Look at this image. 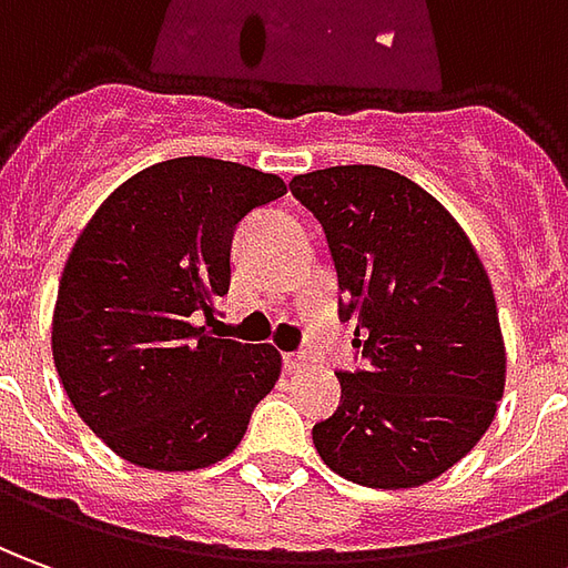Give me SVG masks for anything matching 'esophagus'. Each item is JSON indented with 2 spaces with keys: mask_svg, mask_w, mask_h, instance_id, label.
I'll return each mask as SVG.
<instances>
[{
  "mask_svg": "<svg viewBox=\"0 0 568 568\" xmlns=\"http://www.w3.org/2000/svg\"><path fill=\"white\" fill-rule=\"evenodd\" d=\"M308 365H312V355L308 352H287L284 355V367L287 371H306Z\"/></svg>",
  "mask_w": 568,
  "mask_h": 568,
  "instance_id": "esophagus-1",
  "label": "esophagus"
}]
</instances>
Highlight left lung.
I'll return each mask as SVG.
<instances>
[{"instance_id":"left-lung-1","label":"left lung","mask_w":568,"mask_h":568,"mask_svg":"<svg viewBox=\"0 0 568 568\" xmlns=\"http://www.w3.org/2000/svg\"><path fill=\"white\" fill-rule=\"evenodd\" d=\"M322 222L355 355L339 408L312 426L322 460L371 488L436 479L483 439L504 396L498 306L470 237L433 194L383 166L291 182Z\"/></svg>"}]
</instances>
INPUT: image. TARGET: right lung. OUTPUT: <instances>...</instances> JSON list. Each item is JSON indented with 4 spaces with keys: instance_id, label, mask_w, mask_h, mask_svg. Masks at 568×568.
<instances>
[{
    "instance_id": "right-lung-1",
    "label": "right lung",
    "mask_w": 568,
    "mask_h": 568,
    "mask_svg": "<svg viewBox=\"0 0 568 568\" xmlns=\"http://www.w3.org/2000/svg\"><path fill=\"white\" fill-rule=\"evenodd\" d=\"M284 194L277 175L241 163L163 160L116 187L70 250L54 367L82 424L129 464L210 467L272 393L275 346L216 339L194 322L229 293L237 222Z\"/></svg>"
}]
</instances>
